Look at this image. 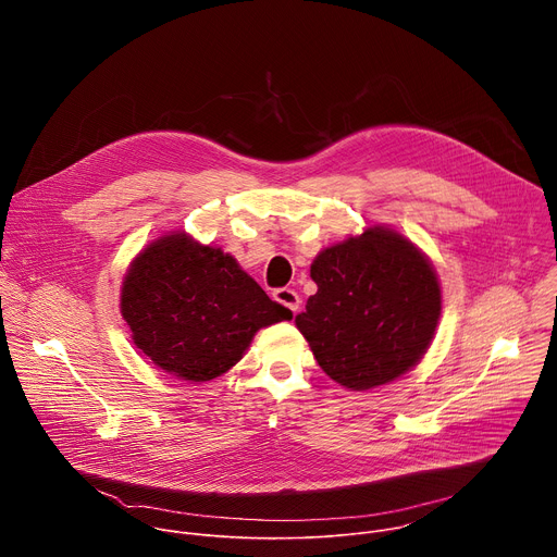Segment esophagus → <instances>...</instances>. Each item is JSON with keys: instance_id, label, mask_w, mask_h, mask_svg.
Listing matches in <instances>:
<instances>
[{"instance_id": "obj_1", "label": "esophagus", "mask_w": 557, "mask_h": 557, "mask_svg": "<svg viewBox=\"0 0 557 557\" xmlns=\"http://www.w3.org/2000/svg\"><path fill=\"white\" fill-rule=\"evenodd\" d=\"M273 297H275V301H280L282 306H286L288 310H293V312H297V308H299V295L293 290V288H277L275 293H273Z\"/></svg>"}]
</instances>
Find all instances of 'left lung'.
I'll use <instances>...</instances> for the list:
<instances>
[{
  "label": "left lung",
  "mask_w": 557,
  "mask_h": 557,
  "mask_svg": "<svg viewBox=\"0 0 557 557\" xmlns=\"http://www.w3.org/2000/svg\"><path fill=\"white\" fill-rule=\"evenodd\" d=\"M317 293L295 317L317 363L350 389L408 372L425 355L441 314L430 262L404 235L368 228L314 258Z\"/></svg>",
  "instance_id": "left-lung-1"
}]
</instances>
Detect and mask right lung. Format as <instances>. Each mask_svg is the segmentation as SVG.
<instances>
[{
	"mask_svg": "<svg viewBox=\"0 0 557 557\" xmlns=\"http://www.w3.org/2000/svg\"><path fill=\"white\" fill-rule=\"evenodd\" d=\"M121 312L134 344L185 381H209L243 359L253 335L290 320L237 262L176 233L151 243L132 264Z\"/></svg>",
	"mask_w": 557,
	"mask_h": 557,
	"instance_id": "add662e5",
	"label": "right lung"
}]
</instances>
